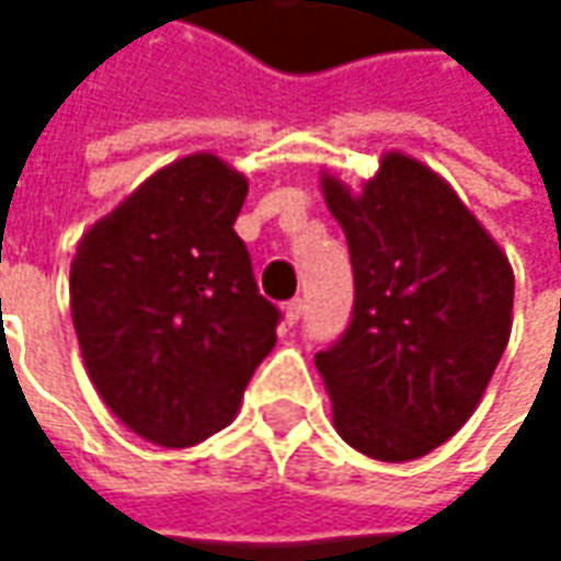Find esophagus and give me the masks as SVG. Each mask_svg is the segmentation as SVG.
<instances>
[{
  "mask_svg": "<svg viewBox=\"0 0 561 561\" xmlns=\"http://www.w3.org/2000/svg\"><path fill=\"white\" fill-rule=\"evenodd\" d=\"M302 312H306V302H302L299 296H296V299H290V302L284 306V318H287L290 324H296V321L302 318Z\"/></svg>",
  "mask_w": 561,
  "mask_h": 561,
  "instance_id": "obj_1",
  "label": "esophagus"
}]
</instances>
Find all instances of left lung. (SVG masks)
<instances>
[{
	"label": "left lung",
	"mask_w": 561,
	"mask_h": 561,
	"mask_svg": "<svg viewBox=\"0 0 561 561\" xmlns=\"http://www.w3.org/2000/svg\"><path fill=\"white\" fill-rule=\"evenodd\" d=\"M350 243L356 309L314 365L336 434L380 462L446 443L484 399L512 334L508 255L434 168L390 149L353 190L321 171Z\"/></svg>",
	"instance_id": "1"
}]
</instances>
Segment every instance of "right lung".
<instances>
[{
	"instance_id": "1",
	"label": "right lung",
	"mask_w": 561,
	"mask_h": 561,
	"mask_svg": "<svg viewBox=\"0 0 561 561\" xmlns=\"http://www.w3.org/2000/svg\"><path fill=\"white\" fill-rule=\"evenodd\" d=\"M249 181L215 152L149 174L83 230L71 259V321L83 368L142 440L184 449L237 419L277 343L233 221Z\"/></svg>"
}]
</instances>
